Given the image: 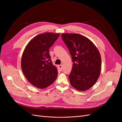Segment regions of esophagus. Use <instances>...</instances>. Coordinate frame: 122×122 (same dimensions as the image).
Listing matches in <instances>:
<instances>
[{
  "mask_svg": "<svg viewBox=\"0 0 122 122\" xmlns=\"http://www.w3.org/2000/svg\"><path fill=\"white\" fill-rule=\"evenodd\" d=\"M58 68L59 70H60V71H61L62 70V68H63V67H62V65H59V66H58Z\"/></svg>",
  "mask_w": 122,
  "mask_h": 122,
  "instance_id": "1",
  "label": "esophagus"
}]
</instances>
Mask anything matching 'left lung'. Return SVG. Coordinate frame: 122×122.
Instances as JSON below:
<instances>
[{"instance_id":"8db88e82","label":"left lung","mask_w":122,"mask_h":122,"mask_svg":"<svg viewBox=\"0 0 122 122\" xmlns=\"http://www.w3.org/2000/svg\"><path fill=\"white\" fill-rule=\"evenodd\" d=\"M73 62L69 76L70 84L76 90L86 91L97 81L101 69V58L97 47L86 36L78 34H62Z\"/></svg>"}]
</instances>
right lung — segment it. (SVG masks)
I'll return each mask as SVG.
<instances>
[{
	"instance_id": "add662e5",
	"label": "right lung",
	"mask_w": 122,
	"mask_h": 122,
	"mask_svg": "<svg viewBox=\"0 0 122 122\" xmlns=\"http://www.w3.org/2000/svg\"><path fill=\"white\" fill-rule=\"evenodd\" d=\"M60 35L52 32L38 35L29 41L23 51L22 70L28 81L36 87L46 88L56 78L57 70L51 61L49 48Z\"/></svg>"
}]
</instances>
